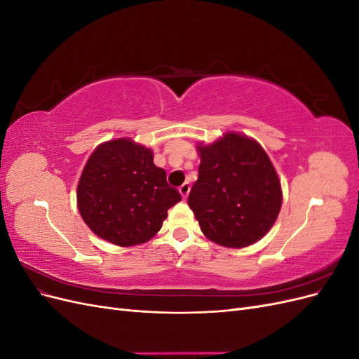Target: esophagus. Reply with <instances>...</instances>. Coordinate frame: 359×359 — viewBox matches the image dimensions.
I'll use <instances>...</instances> for the list:
<instances>
[{
	"instance_id": "34e87169",
	"label": "esophagus",
	"mask_w": 359,
	"mask_h": 359,
	"mask_svg": "<svg viewBox=\"0 0 359 359\" xmlns=\"http://www.w3.org/2000/svg\"><path fill=\"white\" fill-rule=\"evenodd\" d=\"M189 191H190V184L189 182H184L182 186L180 187V193L182 198H187L189 196Z\"/></svg>"
}]
</instances>
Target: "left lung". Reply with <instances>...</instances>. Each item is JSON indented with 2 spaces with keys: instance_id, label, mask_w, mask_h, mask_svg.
Wrapping results in <instances>:
<instances>
[{
  "instance_id": "8db88e82",
  "label": "left lung",
  "mask_w": 359,
  "mask_h": 359,
  "mask_svg": "<svg viewBox=\"0 0 359 359\" xmlns=\"http://www.w3.org/2000/svg\"><path fill=\"white\" fill-rule=\"evenodd\" d=\"M198 181L189 206L206 238L232 248L259 241L277 220L281 187L269 157L255 140L227 133L199 147Z\"/></svg>"
}]
</instances>
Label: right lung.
<instances>
[{"instance_id": "1", "label": "right lung", "mask_w": 359, "mask_h": 359, "mask_svg": "<svg viewBox=\"0 0 359 359\" xmlns=\"http://www.w3.org/2000/svg\"><path fill=\"white\" fill-rule=\"evenodd\" d=\"M181 201L157 168L153 153L130 139L97 148L86 161L78 186L83 222L103 240L128 247L153 238L168 210Z\"/></svg>"}]
</instances>
